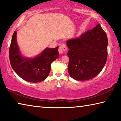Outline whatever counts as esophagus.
Masks as SVG:
<instances>
[{
    "label": "esophagus",
    "mask_w": 121,
    "mask_h": 121,
    "mask_svg": "<svg viewBox=\"0 0 121 121\" xmlns=\"http://www.w3.org/2000/svg\"><path fill=\"white\" fill-rule=\"evenodd\" d=\"M67 50V48L66 47V46H65V44H60V46H59V49H58V52L60 54H62V53L64 52H66Z\"/></svg>",
    "instance_id": "34e87169"
}]
</instances>
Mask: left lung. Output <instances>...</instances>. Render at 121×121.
I'll return each mask as SVG.
<instances>
[{
    "label": "left lung",
    "instance_id": "obj_1",
    "mask_svg": "<svg viewBox=\"0 0 121 121\" xmlns=\"http://www.w3.org/2000/svg\"><path fill=\"white\" fill-rule=\"evenodd\" d=\"M68 72L73 79L85 81L100 73L107 58V37L98 24L80 37L66 42Z\"/></svg>",
    "mask_w": 121,
    "mask_h": 121
}]
</instances>
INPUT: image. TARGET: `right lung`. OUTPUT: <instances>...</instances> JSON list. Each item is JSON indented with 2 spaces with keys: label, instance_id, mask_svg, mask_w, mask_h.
Here are the masks:
<instances>
[{
  "label": "right lung",
  "instance_id": "1",
  "mask_svg": "<svg viewBox=\"0 0 121 121\" xmlns=\"http://www.w3.org/2000/svg\"><path fill=\"white\" fill-rule=\"evenodd\" d=\"M16 35L17 32L15 31L9 47V60L12 68L19 77L25 81L33 83L43 81L50 73L51 63L59 56L58 47L46 48L35 58H24L19 50Z\"/></svg>",
  "mask_w": 121,
  "mask_h": 121
}]
</instances>
